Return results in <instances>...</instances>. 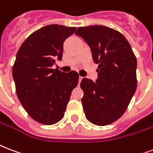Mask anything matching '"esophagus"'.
Wrapping results in <instances>:
<instances>
[{
  "label": "esophagus",
  "mask_w": 153,
  "mask_h": 153,
  "mask_svg": "<svg viewBox=\"0 0 153 153\" xmlns=\"http://www.w3.org/2000/svg\"><path fill=\"white\" fill-rule=\"evenodd\" d=\"M82 77L79 76V83H80V82H81V80H82Z\"/></svg>",
  "instance_id": "esophagus-1"
}]
</instances>
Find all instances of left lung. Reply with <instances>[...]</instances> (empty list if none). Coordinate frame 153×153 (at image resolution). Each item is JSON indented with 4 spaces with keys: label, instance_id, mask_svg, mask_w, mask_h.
Here are the masks:
<instances>
[{
    "label": "left lung",
    "instance_id": "left-lung-1",
    "mask_svg": "<svg viewBox=\"0 0 153 153\" xmlns=\"http://www.w3.org/2000/svg\"><path fill=\"white\" fill-rule=\"evenodd\" d=\"M89 45L99 64L96 82L83 78L82 104L86 118L95 125L114 123L127 110L137 87L136 58L121 33L103 25L79 27L75 32Z\"/></svg>",
    "mask_w": 153,
    "mask_h": 153
}]
</instances>
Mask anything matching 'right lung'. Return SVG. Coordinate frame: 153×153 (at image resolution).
Wrapping results in <instances>:
<instances>
[{
  "mask_svg": "<svg viewBox=\"0 0 153 153\" xmlns=\"http://www.w3.org/2000/svg\"><path fill=\"white\" fill-rule=\"evenodd\" d=\"M75 30L57 24L44 26L31 33L17 53L12 72L17 97L28 115L45 125L63 118L79 82L76 71L52 68L62 59L65 40Z\"/></svg>",
  "mask_w": 153,
  "mask_h": 153,
  "instance_id": "1",
  "label": "right lung"
}]
</instances>
